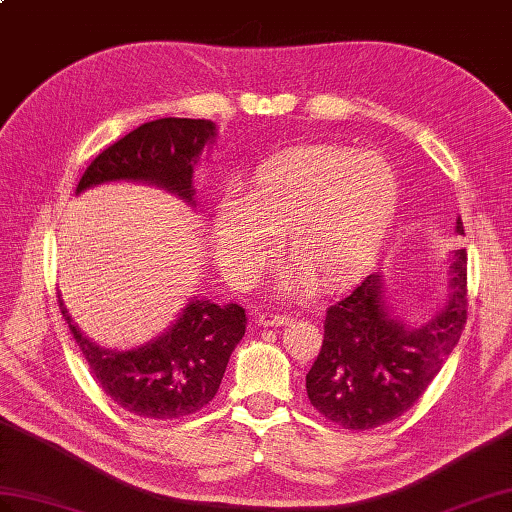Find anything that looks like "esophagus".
<instances>
[{
  "mask_svg": "<svg viewBox=\"0 0 512 512\" xmlns=\"http://www.w3.org/2000/svg\"><path fill=\"white\" fill-rule=\"evenodd\" d=\"M289 321H291V317L284 315V313H263V315H258V323H260V326H265V328H269V326H284V323H289Z\"/></svg>",
  "mask_w": 512,
  "mask_h": 512,
  "instance_id": "esophagus-1",
  "label": "esophagus"
}]
</instances>
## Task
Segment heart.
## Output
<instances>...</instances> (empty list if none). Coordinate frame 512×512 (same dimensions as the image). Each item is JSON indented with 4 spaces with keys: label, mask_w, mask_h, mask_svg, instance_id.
<instances>
[{
    "label": "heart",
    "mask_w": 512,
    "mask_h": 512,
    "mask_svg": "<svg viewBox=\"0 0 512 512\" xmlns=\"http://www.w3.org/2000/svg\"><path fill=\"white\" fill-rule=\"evenodd\" d=\"M397 206L400 180L384 156L330 143L289 147L260 160L239 199L215 210V258L236 286H254L276 263L282 239L293 267L280 295L295 297L313 282L341 289L378 258Z\"/></svg>",
    "instance_id": "heart-1"
}]
</instances>
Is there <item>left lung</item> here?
<instances>
[{
    "label": "left lung",
    "instance_id": "left-lung-1",
    "mask_svg": "<svg viewBox=\"0 0 512 512\" xmlns=\"http://www.w3.org/2000/svg\"><path fill=\"white\" fill-rule=\"evenodd\" d=\"M456 232L465 234L460 217ZM465 321V249L450 256L445 302L421 326L395 315L382 273H371L328 308L321 352L306 373L310 404L345 430L378 428L402 417L441 371Z\"/></svg>",
    "mask_w": 512,
    "mask_h": 512
}]
</instances>
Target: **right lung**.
<instances>
[{"mask_svg": "<svg viewBox=\"0 0 512 512\" xmlns=\"http://www.w3.org/2000/svg\"><path fill=\"white\" fill-rule=\"evenodd\" d=\"M215 139L217 126L206 119L147 121L86 167L76 193L106 182H145L195 208V165ZM58 302L104 393L143 419H178L213 400L247 323L239 304L219 306L210 299L191 297L178 319L156 339L132 350H108L91 341L73 323L62 299Z\"/></svg>", "mask_w": 512, "mask_h": 512, "instance_id": "obj_1", "label": "right lung"}]
</instances>
